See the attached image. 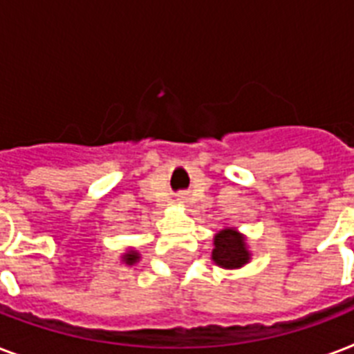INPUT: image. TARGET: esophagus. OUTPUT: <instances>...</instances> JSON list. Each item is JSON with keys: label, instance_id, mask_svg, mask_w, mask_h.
Here are the masks:
<instances>
[{"label": "esophagus", "instance_id": "esophagus-1", "mask_svg": "<svg viewBox=\"0 0 354 354\" xmlns=\"http://www.w3.org/2000/svg\"><path fill=\"white\" fill-rule=\"evenodd\" d=\"M176 202L180 205H185L189 202V198H187V196H185V194H180V196H178V198H176Z\"/></svg>", "mask_w": 354, "mask_h": 354}]
</instances>
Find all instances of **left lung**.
I'll use <instances>...</instances> for the list:
<instances>
[{
	"mask_svg": "<svg viewBox=\"0 0 354 354\" xmlns=\"http://www.w3.org/2000/svg\"><path fill=\"white\" fill-rule=\"evenodd\" d=\"M211 261L226 270L242 268L252 261V252L248 250L246 235H242L236 227H222L213 236V252Z\"/></svg>",
	"mask_w": 354,
	"mask_h": 354,
	"instance_id": "left-lung-1",
	"label": "left lung"
}]
</instances>
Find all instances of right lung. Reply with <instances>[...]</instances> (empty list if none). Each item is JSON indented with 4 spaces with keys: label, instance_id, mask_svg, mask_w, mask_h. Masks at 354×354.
<instances>
[{
    "label": "right lung",
    "instance_id": "1",
    "mask_svg": "<svg viewBox=\"0 0 354 354\" xmlns=\"http://www.w3.org/2000/svg\"><path fill=\"white\" fill-rule=\"evenodd\" d=\"M139 259H141V255H139L138 250H133V248H128L127 252L121 255V263L127 264V266H133L136 263H139Z\"/></svg>",
    "mask_w": 354,
    "mask_h": 354
}]
</instances>
